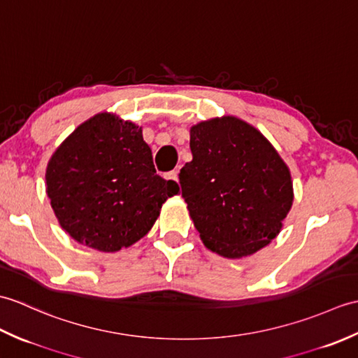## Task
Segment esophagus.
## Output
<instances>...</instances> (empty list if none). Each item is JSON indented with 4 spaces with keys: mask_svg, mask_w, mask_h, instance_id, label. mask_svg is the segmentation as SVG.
<instances>
[{
    "mask_svg": "<svg viewBox=\"0 0 358 358\" xmlns=\"http://www.w3.org/2000/svg\"><path fill=\"white\" fill-rule=\"evenodd\" d=\"M166 180H172V181H178V169L171 171L166 173Z\"/></svg>",
    "mask_w": 358,
    "mask_h": 358,
    "instance_id": "obj_1",
    "label": "esophagus"
}]
</instances>
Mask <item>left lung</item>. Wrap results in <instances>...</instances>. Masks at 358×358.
I'll use <instances>...</instances> for the list:
<instances>
[{"label":"left lung","instance_id":"8db88e82","mask_svg":"<svg viewBox=\"0 0 358 358\" xmlns=\"http://www.w3.org/2000/svg\"><path fill=\"white\" fill-rule=\"evenodd\" d=\"M192 162L180 171L181 195L204 246L241 258L280 234L294 201L291 172L269 140L227 115L191 127Z\"/></svg>","mask_w":358,"mask_h":358}]
</instances>
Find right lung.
Here are the masks:
<instances>
[{
	"label": "right lung",
	"instance_id": "1",
	"mask_svg": "<svg viewBox=\"0 0 358 358\" xmlns=\"http://www.w3.org/2000/svg\"><path fill=\"white\" fill-rule=\"evenodd\" d=\"M45 192L59 226L101 252L146 235L178 185L157 175L143 129L109 112L81 123L53 152Z\"/></svg>",
	"mask_w": 358,
	"mask_h": 358
}]
</instances>
